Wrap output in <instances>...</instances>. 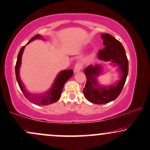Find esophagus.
<instances>
[{"label": "esophagus", "mask_w": 150, "mask_h": 150, "mask_svg": "<svg viewBox=\"0 0 150 150\" xmlns=\"http://www.w3.org/2000/svg\"><path fill=\"white\" fill-rule=\"evenodd\" d=\"M81 69H82V64H81L80 62H78L75 65V67H74V72H75V73H78V72L80 71Z\"/></svg>", "instance_id": "1"}]
</instances>
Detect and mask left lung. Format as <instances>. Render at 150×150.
Returning a JSON list of instances; mask_svg holds the SVG:
<instances>
[{"label":"left lung","mask_w":150,"mask_h":150,"mask_svg":"<svg viewBox=\"0 0 150 150\" xmlns=\"http://www.w3.org/2000/svg\"><path fill=\"white\" fill-rule=\"evenodd\" d=\"M103 40V49L99 50L97 58L100 60L111 61L118 65L120 71V80L112 86H102L97 82V77L102 72L100 65H90L84 69L87 80L83 93L86 99L95 104H104L115 100L122 91L128 73V60L122 44L108 33L101 34Z\"/></svg>","instance_id":"obj_1"}]
</instances>
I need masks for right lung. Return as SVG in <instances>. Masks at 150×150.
Segmentation results:
<instances>
[{
    "label": "right lung",
    "instance_id": "right-lung-1",
    "mask_svg": "<svg viewBox=\"0 0 150 150\" xmlns=\"http://www.w3.org/2000/svg\"><path fill=\"white\" fill-rule=\"evenodd\" d=\"M43 39V38L40 35L37 34L35 35L34 37H33L30 40L29 42H31V41L34 40L35 39ZM25 46L23 47L20 50L18 55L16 64L15 67V71H16V77L18 83L19 87L21 90L23 92L24 95L27 99H29L30 101H31L33 103L38 105H47L51 104L56 102L58 101L59 98H60L62 93V90L64 86V83L67 82V80L71 78L73 76V70H65V71H62L59 72L58 75L55 79L54 83H53V86L51 88V89L45 93L41 94H33L30 93L25 88V86L22 82L21 77H20L19 75V69L21 65V59H22V55H23V51L25 49Z\"/></svg>",
    "mask_w": 150,
    "mask_h": 150
}]
</instances>
